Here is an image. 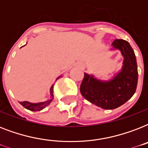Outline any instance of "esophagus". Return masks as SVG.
Returning <instances> with one entry per match:
<instances>
[{
    "label": "esophagus",
    "mask_w": 148,
    "mask_h": 148,
    "mask_svg": "<svg viewBox=\"0 0 148 148\" xmlns=\"http://www.w3.org/2000/svg\"><path fill=\"white\" fill-rule=\"evenodd\" d=\"M80 67H81V68H83V67H84V66H83V65H81V66H80Z\"/></svg>",
    "instance_id": "34e87169"
}]
</instances>
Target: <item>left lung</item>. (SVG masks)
<instances>
[{
  "mask_svg": "<svg viewBox=\"0 0 148 148\" xmlns=\"http://www.w3.org/2000/svg\"><path fill=\"white\" fill-rule=\"evenodd\" d=\"M111 45L110 50H118L124 58L121 69L108 81L84 73L80 89L86 100L106 110L115 109L130 100L135 93L138 79L137 60L130 44L117 39Z\"/></svg>",
  "mask_w": 148,
  "mask_h": 148,
  "instance_id": "8db88e82",
  "label": "left lung"
}]
</instances>
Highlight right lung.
I'll return each instance as SVG.
<instances>
[{"instance_id":"right-lung-1","label":"right lung","mask_w":148,"mask_h":148,"mask_svg":"<svg viewBox=\"0 0 148 148\" xmlns=\"http://www.w3.org/2000/svg\"><path fill=\"white\" fill-rule=\"evenodd\" d=\"M22 46V47H24ZM62 75H60L56 79L58 80L60 77H61ZM53 85L51 87V89H50V97L47 100L45 101H42V102H38V103H31V102H29V101H22V102H20V103L21 104L24 108H25L26 109L29 110H31V111H39V110H43L44 108H45L47 106H48L51 103V102L53 101Z\"/></svg>"}]
</instances>
